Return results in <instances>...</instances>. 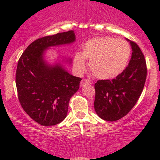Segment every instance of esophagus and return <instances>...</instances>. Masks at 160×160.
<instances>
[{
	"mask_svg": "<svg viewBox=\"0 0 160 160\" xmlns=\"http://www.w3.org/2000/svg\"><path fill=\"white\" fill-rule=\"evenodd\" d=\"M89 84H91L90 81L88 80H84V79L81 82H80V86H84L85 85H89Z\"/></svg>",
	"mask_w": 160,
	"mask_h": 160,
	"instance_id": "1",
	"label": "esophagus"
}]
</instances>
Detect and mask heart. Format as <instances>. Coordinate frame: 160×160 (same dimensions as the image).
Returning a JSON list of instances; mask_svg holds the SVG:
<instances>
[{"label":"heart","instance_id":"1","mask_svg":"<svg viewBox=\"0 0 160 160\" xmlns=\"http://www.w3.org/2000/svg\"><path fill=\"white\" fill-rule=\"evenodd\" d=\"M131 55V48L126 41L111 37H97L86 42L82 52L74 58V66L78 74L86 68V60L96 78L111 80L119 76L126 68Z\"/></svg>","mask_w":160,"mask_h":160}]
</instances>
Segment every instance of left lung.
<instances>
[{
  "label": "left lung",
  "instance_id": "left-lung-1",
  "mask_svg": "<svg viewBox=\"0 0 160 160\" xmlns=\"http://www.w3.org/2000/svg\"><path fill=\"white\" fill-rule=\"evenodd\" d=\"M126 40L132 52L126 69L113 80H98L95 84V111L106 121L118 120L127 114L138 100L146 81L144 54L137 43Z\"/></svg>",
  "mask_w": 160,
  "mask_h": 160
}]
</instances>
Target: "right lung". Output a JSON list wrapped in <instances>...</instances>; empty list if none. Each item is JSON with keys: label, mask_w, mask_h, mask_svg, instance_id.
Segmentation results:
<instances>
[{"label": "right lung", "mask_w": 160, "mask_h": 160, "mask_svg": "<svg viewBox=\"0 0 160 160\" xmlns=\"http://www.w3.org/2000/svg\"><path fill=\"white\" fill-rule=\"evenodd\" d=\"M75 40L74 31L39 38L27 47L18 62L19 101L27 114L42 126H54L65 120L70 99L82 80L66 70L65 65L71 64V58H61L49 64L45 54L50 47L71 44Z\"/></svg>", "instance_id": "add662e5"}]
</instances>
